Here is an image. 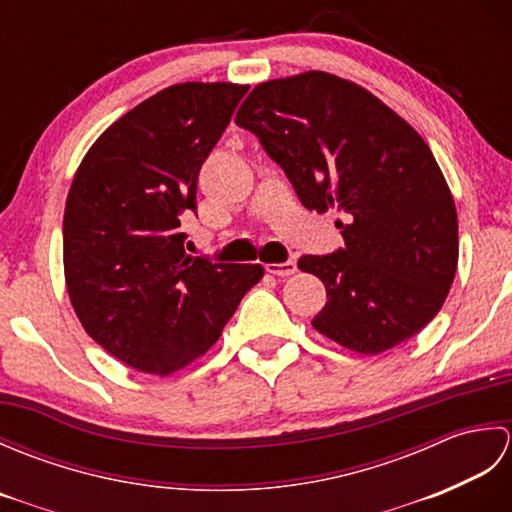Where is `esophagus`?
<instances>
[{
  "label": "esophagus",
  "mask_w": 512,
  "mask_h": 512,
  "mask_svg": "<svg viewBox=\"0 0 512 512\" xmlns=\"http://www.w3.org/2000/svg\"><path fill=\"white\" fill-rule=\"evenodd\" d=\"M266 270L275 277H290L297 273V262L295 259H288V262H281V264H266Z\"/></svg>",
  "instance_id": "esophagus-1"
}]
</instances>
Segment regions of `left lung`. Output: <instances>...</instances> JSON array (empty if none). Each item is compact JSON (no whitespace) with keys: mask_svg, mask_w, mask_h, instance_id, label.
Returning a JSON list of instances; mask_svg holds the SVG:
<instances>
[{"mask_svg":"<svg viewBox=\"0 0 512 512\" xmlns=\"http://www.w3.org/2000/svg\"><path fill=\"white\" fill-rule=\"evenodd\" d=\"M310 211H343V248L303 255L328 303L314 330L380 354L440 312L458 268V213L427 143L374 94L306 72L257 85L235 116Z\"/></svg>","mask_w":512,"mask_h":512,"instance_id":"8db88e82","label":"left lung"}]
</instances>
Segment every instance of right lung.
Masks as SVG:
<instances>
[{"label":"right lung","instance_id":"right-lung-1","mask_svg":"<svg viewBox=\"0 0 512 512\" xmlns=\"http://www.w3.org/2000/svg\"><path fill=\"white\" fill-rule=\"evenodd\" d=\"M246 85L180 83L96 140L65 202L63 266L85 332L125 365L167 376L220 339L259 264L191 257L182 213Z\"/></svg>","mask_w":512,"mask_h":512}]
</instances>
